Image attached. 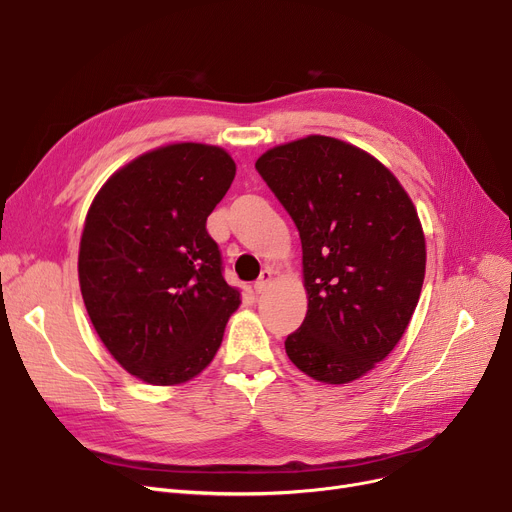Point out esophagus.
<instances>
[{"instance_id":"1","label":"esophagus","mask_w":512,"mask_h":512,"mask_svg":"<svg viewBox=\"0 0 512 512\" xmlns=\"http://www.w3.org/2000/svg\"><path fill=\"white\" fill-rule=\"evenodd\" d=\"M272 278H274L272 270H263V272H261V276H259V280H257V282H255V286H253V288H255V292H257V294H261L267 286H270Z\"/></svg>"}]
</instances>
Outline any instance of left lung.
Instances as JSON below:
<instances>
[{
	"label": "left lung",
	"instance_id": "8db88e82",
	"mask_svg": "<svg viewBox=\"0 0 512 512\" xmlns=\"http://www.w3.org/2000/svg\"><path fill=\"white\" fill-rule=\"evenodd\" d=\"M303 245L307 315L284 342L309 378L348 384L405 334L425 278V236L396 176L367 151L309 134L255 164Z\"/></svg>",
	"mask_w": 512,
	"mask_h": 512
}]
</instances>
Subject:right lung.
<instances>
[{"label": "right lung", "mask_w": 512, "mask_h": 512, "mask_svg": "<svg viewBox=\"0 0 512 512\" xmlns=\"http://www.w3.org/2000/svg\"><path fill=\"white\" fill-rule=\"evenodd\" d=\"M234 174L222 147H157L107 178L87 211L78 249L87 313L110 355L147 384L199 375L240 305L205 228Z\"/></svg>", "instance_id": "1"}]
</instances>
